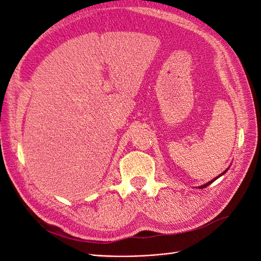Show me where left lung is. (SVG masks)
I'll list each match as a JSON object with an SVG mask.
<instances>
[{
	"instance_id": "left-lung-1",
	"label": "left lung",
	"mask_w": 261,
	"mask_h": 261,
	"mask_svg": "<svg viewBox=\"0 0 261 261\" xmlns=\"http://www.w3.org/2000/svg\"><path fill=\"white\" fill-rule=\"evenodd\" d=\"M228 170H229V168H227V169H226V170H225V171H223V172H222L221 174H219V175H218V177H216L215 179H213V180H211V181H209V182H208V184H204V185H202V186H200L199 188H200V189H203V188H205V187H208V186H209L210 184H213L215 180H217L218 178H219V177H221V175H222V174H225V173H226V172H227Z\"/></svg>"
}]
</instances>
